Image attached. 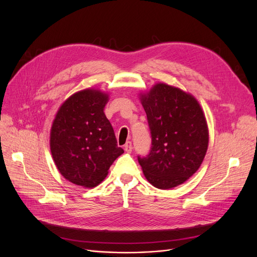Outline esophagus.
Returning <instances> with one entry per match:
<instances>
[{
	"mask_svg": "<svg viewBox=\"0 0 257 257\" xmlns=\"http://www.w3.org/2000/svg\"><path fill=\"white\" fill-rule=\"evenodd\" d=\"M124 150H125L127 153H131V151H132V144H131V142H127V143L125 144Z\"/></svg>",
	"mask_w": 257,
	"mask_h": 257,
	"instance_id": "1",
	"label": "esophagus"
}]
</instances>
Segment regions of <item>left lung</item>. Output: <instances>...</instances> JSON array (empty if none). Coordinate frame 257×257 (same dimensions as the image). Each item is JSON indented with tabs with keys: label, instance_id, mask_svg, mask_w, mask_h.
<instances>
[{
	"label": "left lung",
	"instance_id": "obj_1",
	"mask_svg": "<svg viewBox=\"0 0 257 257\" xmlns=\"http://www.w3.org/2000/svg\"><path fill=\"white\" fill-rule=\"evenodd\" d=\"M139 99L151 130L152 149L139 157L146 179L159 190L184 183L206 155L209 131L206 117L192 93L164 82L141 91Z\"/></svg>",
	"mask_w": 257,
	"mask_h": 257
}]
</instances>
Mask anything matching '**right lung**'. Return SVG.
<instances>
[{"mask_svg":"<svg viewBox=\"0 0 257 257\" xmlns=\"http://www.w3.org/2000/svg\"><path fill=\"white\" fill-rule=\"evenodd\" d=\"M109 93L88 87L76 91L58 108L50 131V150L57 170L83 187L100 184L124 153L104 113Z\"/></svg>","mask_w":257,"mask_h":257,"instance_id":"obj_1","label":"right lung"}]
</instances>
